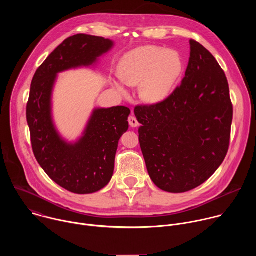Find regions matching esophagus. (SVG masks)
<instances>
[{
    "label": "esophagus",
    "instance_id": "1",
    "mask_svg": "<svg viewBox=\"0 0 256 256\" xmlns=\"http://www.w3.org/2000/svg\"><path fill=\"white\" fill-rule=\"evenodd\" d=\"M128 124H130V126L132 128H136V126H138V120L134 116H130L128 118Z\"/></svg>",
    "mask_w": 256,
    "mask_h": 256
}]
</instances>
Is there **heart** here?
Instances as JSON below:
<instances>
[{"mask_svg":"<svg viewBox=\"0 0 256 256\" xmlns=\"http://www.w3.org/2000/svg\"><path fill=\"white\" fill-rule=\"evenodd\" d=\"M182 72L184 62L178 52L151 46L130 50L120 66L122 81L132 87L142 82L140 95L152 104L168 98ZM114 86L122 95H128L122 83L116 82Z\"/></svg>","mask_w":256,"mask_h":256,"instance_id":"1","label":"heart"}]
</instances>
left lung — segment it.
Listing matches in <instances>:
<instances>
[{
    "instance_id": "obj_1",
    "label": "left lung",
    "mask_w": 256,
    "mask_h": 256,
    "mask_svg": "<svg viewBox=\"0 0 256 256\" xmlns=\"http://www.w3.org/2000/svg\"><path fill=\"white\" fill-rule=\"evenodd\" d=\"M186 77L164 101L134 108L150 178L181 194L206 181L229 148L233 106L226 75L212 54L190 40Z\"/></svg>"
}]
</instances>
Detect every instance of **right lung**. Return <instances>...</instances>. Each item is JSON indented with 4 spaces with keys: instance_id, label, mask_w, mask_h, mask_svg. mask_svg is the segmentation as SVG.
Segmentation results:
<instances>
[{
    "instance_id": "add662e5",
    "label": "right lung",
    "mask_w": 256,
    "mask_h": 256,
    "mask_svg": "<svg viewBox=\"0 0 256 256\" xmlns=\"http://www.w3.org/2000/svg\"><path fill=\"white\" fill-rule=\"evenodd\" d=\"M114 46L112 40L99 36H70L48 56L31 82L26 116L34 156L56 184L74 194H93L109 184L130 110L124 106L94 108L82 136L68 142L54 122V88L60 72L90 68Z\"/></svg>"
}]
</instances>
